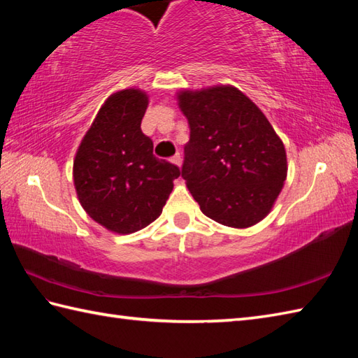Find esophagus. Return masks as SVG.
Here are the masks:
<instances>
[{
  "label": "esophagus",
  "mask_w": 358,
  "mask_h": 358,
  "mask_svg": "<svg viewBox=\"0 0 358 358\" xmlns=\"http://www.w3.org/2000/svg\"><path fill=\"white\" fill-rule=\"evenodd\" d=\"M171 162H172L173 164H177L178 167L181 166V155L178 154V152H177V154H175V155L171 158Z\"/></svg>",
  "instance_id": "obj_1"
}]
</instances>
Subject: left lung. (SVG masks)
<instances>
[{
  "instance_id": "obj_1",
  "label": "left lung",
  "mask_w": 358,
  "mask_h": 358,
  "mask_svg": "<svg viewBox=\"0 0 358 358\" xmlns=\"http://www.w3.org/2000/svg\"><path fill=\"white\" fill-rule=\"evenodd\" d=\"M191 129L181 177L201 212L249 227L269 214L287 173L286 150L268 118L232 86L180 92Z\"/></svg>"
}]
</instances>
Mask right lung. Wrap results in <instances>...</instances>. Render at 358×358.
Instances as JSON below:
<instances>
[{"mask_svg": "<svg viewBox=\"0 0 358 358\" xmlns=\"http://www.w3.org/2000/svg\"><path fill=\"white\" fill-rule=\"evenodd\" d=\"M148 103L138 89L110 95L73 162L81 206L112 232L132 234L157 220L180 177L177 166L154 155V143L141 132Z\"/></svg>", "mask_w": 358, "mask_h": 358, "instance_id": "1", "label": "right lung"}]
</instances>
